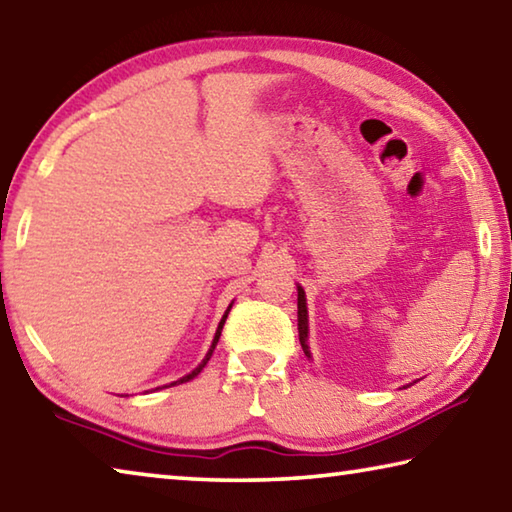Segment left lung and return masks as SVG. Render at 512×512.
Wrapping results in <instances>:
<instances>
[{
	"mask_svg": "<svg viewBox=\"0 0 512 512\" xmlns=\"http://www.w3.org/2000/svg\"><path fill=\"white\" fill-rule=\"evenodd\" d=\"M297 306H299V342H301L303 353L310 357V351H308V308H306V292H303V288H299Z\"/></svg>",
	"mask_w": 512,
	"mask_h": 512,
	"instance_id": "1",
	"label": "left lung"
}]
</instances>
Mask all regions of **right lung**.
<instances>
[{
  "label": "right lung",
  "instance_id": "right-lung-1",
  "mask_svg": "<svg viewBox=\"0 0 512 512\" xmlns=\"http://www.w3.org/2000/svg\"><path fill=\"white\" fill-rule=\"evenodd\" d=\"M227 315H229V310H227V312H224V317H222V321H220V326H218V333H215V337H213V344H211V348H209V353H206V357H204V362H202L200 366H197V369H195V371H191V373H188V375H186V378H182V380H177V382H173V384H182V382H188V380H193V378H195V375H200V371L204 369V366H206V362H209V360H211V355H213V348H215V344H218V339H220V333H222V326H224V321H227Z\"/></svg>",
  "mask_w": 512,
  "mask_h": 512
}]
</instances>
